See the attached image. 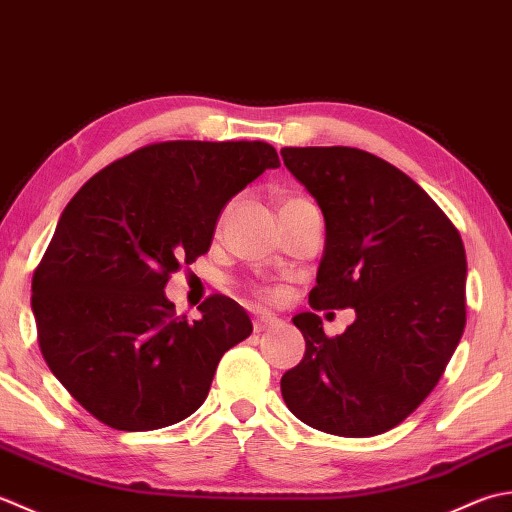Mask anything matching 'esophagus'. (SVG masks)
I'll use <instances>...</instances> for the list:
<instances>
[{
    "label": "esophagus",
    "mask_w": 512,
    "mask_h": 512,
    "mask_svg": "<svg viewBox=\"0 0 512 512\" xmlns=\"http://www.w3.org/2000/svg\"><path fill=\"white\" fill-rule=\"evenodd\" d=\"M276 325H278V320L271 318V316H256L254 318V331L256 333L265 331V329H271V327H276Z\"/></svg>",
    "instance_id": "esophagus-1"
}]
</instances>
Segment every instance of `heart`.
<instances>
[{
	"label": "heart",
	"mask_w": 512,
	"mask_h": 512,
	"mask_svg": "<svg viewBox=\"0 0 512 512\" xmlns=\"http://www.w3.org/2000/svg\"><path fill=\"white\" fill-rule=\"evenodd\" d=\"M289 201H300V198H289ZM287 201V203H289ZM258 294H260V298H263V300H267V302H278L280 298H283V291H280V289H276V287H269V289H260L258 291Z\"/></svg>",
	"instance_id": "1"
}]
</instances>
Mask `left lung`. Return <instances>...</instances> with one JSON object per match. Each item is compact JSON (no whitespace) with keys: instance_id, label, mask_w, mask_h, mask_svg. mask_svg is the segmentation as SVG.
<instances>
[{"instance_id":"obj_1","label":"left lung","mask_w":512,"mask_h":512,"mask_svg":"<svg viewBox=\"0 0 512 512\" xmlns=\"http://www.w3.org/2000/svg\"><path fill=\"white\" fill-rule=\"evenodd\" d=\"M280 154L325 216L309 305L356 309V322L333 338L320 316H294L307 349L280 391L311 429L380 435L426 400L462 338V236L420 185L380 156L344 145Z\"/></svg>"}]
</instances>
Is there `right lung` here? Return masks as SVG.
I'll return each instance as SVG.
<instances>
[{
  "mask_svg": "<svg viewBox=\"0 0 512 512\" xmlns=\"http://www.w3.org/2000/svg\"><path fill=\"white\" fill-rule=\"evenodd\" d=\"M265 141H161L125 154L70 198L33 276L37 340L55 378L117 431L185 420L223 353L252 333L214 294L187 322L165 283L212 245L225 203L269 168Z\"/></svg>",
  "mask_w": 512,
  "mask_h": 512,
  "instance_id": "obj_1",
  "label": "right lung"
}]
</instances>
